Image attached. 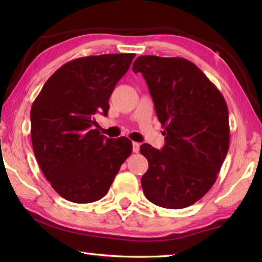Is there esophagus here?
I'll return each mask as SVG.
<instances>
[{
	"label": "esophagus",
	"mask_w": 262,
	"mask_h": 262,
	"mask_svg": "<svg viewBox=\"0 0 262 262\" xmlns=\"http://www.w3.org/2000/svg\"><path fill=\"white\" fill-rule=\"evenodd\" d=\"M133 151L135 154L140 151V143H137V142H133Z\"/></svg>",
	"instance_id": "obj_1"
}]
</instances>
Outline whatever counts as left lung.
I'll return each instance as SVG.
<instances>
[{
    "mask_svg": "<svg viewBox=\"0 0 262 262\" xmlns=\"http://www.w3.org/2000/svg\"><path fill=\"white\" fill-rule=\"evenodd\" d=\"M133 72L143 75L157 118L165 129L162 150L140 151L149 168L141 184L145 198L167 209L200 200L215 184L229 150L228 105L219 89L183 57L139 56Z\"/></svg>",
    "mask_w": 262,
    "mask_h": 262,
    "instance_id": "1",
    "label": "left lung"
}]
</instances>
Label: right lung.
Returning a JSON list of instances; mask_svg holds the SVG:
<instances>
[{
    "mask_svg": "<svg viewBox=\"0 0 262 262\" xmlns=\"http://www.w3.org/2000/svg\"><path fill=\"white\" fill-rule=\"evenodd\" d=\"M135 54L78 57L47 79L31 107L34 156L55 192L70 202L100 200L133 144L100 135L96 115H107L115 85Z\"/></svg>",
    "mask_w": 262,
    "mask_h": 262,
    "instance_id": "add662e5",
    "label": "right lung"
}]
</instances>
